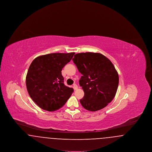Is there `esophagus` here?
I'll return each mask as SVG.
<instances>
[{
	"label": "esophagus",
	"mask_w": 152,
	"mask_h": 152,
	"mask_svg": "<svg viewBox=\"0 0 152 152\" xmlns=\"http://www.w3.org/2000/svg\"><path fill=\"white\" fill-rule=\"evenodd\" d=\"M73 89H74L75 90H76V89H77V86L76 84H74L73 85Z\"/></svg>",
	"instance_id": "34e87169"
}]
</instances>
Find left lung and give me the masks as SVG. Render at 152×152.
Wrapping results in <instances>:
<instances>
[{"label": "left lung", "mask_w": 152, "mask_h": 152, "mask_svg": "<svg viewBox=\"0 0 152 152\" xmlns=\"http://www.w3.org/2000/svg\"><path fill=\"white\" fill-rule=\"evenodd\" d=\"M82 76L80 87L84 92L80 100L88 110L95 112L105 108L114 99L118 86V75L108 58L99 53H77L72 58Z\"/></svg>", "instance_id": "obj_1"}]
</instances>
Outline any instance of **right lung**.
<instances>
[{
    "label": "right lung",
    "mask_w": 152,
    "mask_h": 152,
    "mask_svg": "<svg viewBox=\"0 0 152 152\" xmlns=\"http://www.w3.org/2000/svg\"><path fill=\"white\" fill-rule=\"evenodd\" d=\"M75 55L53 53L35 58L26 76V87L29 96L45 110L52 112L61 108L73 92L64 84L62 68Z\"/></svg>",
    "instance_id": "obj_1"
}]
</instances>
